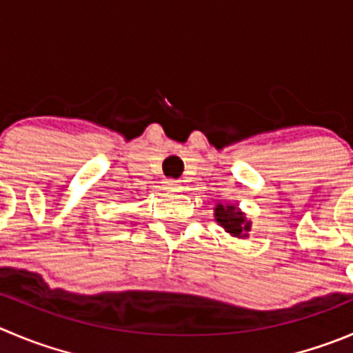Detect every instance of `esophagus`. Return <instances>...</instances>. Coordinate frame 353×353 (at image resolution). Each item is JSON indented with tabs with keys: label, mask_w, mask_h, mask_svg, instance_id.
Listing matches in <instances>:
<instances>
[{
	"label": "esophagus",
	"mask_w": 353,
	"mask_h": 353,
	"mask_svg": "<svg viewBox=\"0 0 353 353\" xmlns=\"http://www.w3.org/2000/svg\"><path fill=\"white\" fill-rule=\"evenodd\" d=\"M164 189L174 192V190L180 189V183L176 182V180H168V182H164Z\"/></svg>",
	"instance_id": "1"
}]
</instances>
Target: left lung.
<instances>
[{
	"label": "left lung",
	"mask_w": 353,
	"mask_h": 353,
	"mask_svg": "<svg viewBox=\"0 0 353 353\" xmlns=\"http://www.w3.org/2000/svg\"><path fill=\"white\" fill-rule=\"evenodd\" d=\"M214 214H216L218 223H220L227 232L232 234V236H246V234L243 232H248V230H250V221L244 220L243 213L236 211L234 206L223 208L220 204V206L216 208V213Z\"/></svg>",
	"instance_id": "8db88e82"
}]
</instances>
